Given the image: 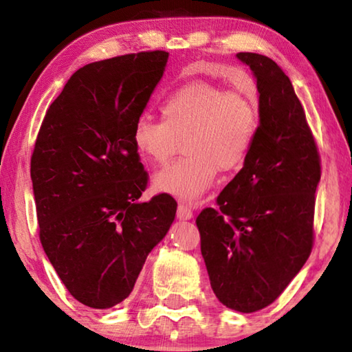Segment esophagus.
<instances>
[{
  "label": "esophagus",
  "instance_id": "esophagus-1",
  "mask_svg": "<svg viewBox=\"0 0 352 352\" xmlns=\"http://www.w3.org/2000/svg\"><path fill=\"white\" fill-rule=\"evenodd\" d=\"M177 217L180 220H190L192 219V210L188 205L180 204L178 205V210H177Z\"/></svg>",
  "mask_w": 352,
  "mask_h": 352
}]
</instances>
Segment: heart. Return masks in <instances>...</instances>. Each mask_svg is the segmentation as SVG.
Returning <instances> with one entry per match:
<instances>
[{
  "label": "heart",
  "mask_w": 352,
  "mask_h": 352,
  "mask_svg": "<svg viewBox=\"0 0 352 352\" xmlns=\"http://www.w3.org/2000/svg\"><path fill=\"white\" fill-rule=\"evenodd\" d=\"M163 119L141 115L133 127V144L155 164L168 163L184 140V155L153 175L155 192L195 204L220 170L245 162L259 126L254 100L208 82H192L170 93L162 104Z\"/></svg>",
  "instance_id": "heart-1"
}]
</instances>
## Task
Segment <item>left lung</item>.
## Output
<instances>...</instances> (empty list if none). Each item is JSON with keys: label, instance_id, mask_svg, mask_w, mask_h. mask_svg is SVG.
Wrapping results in <instances>:
<instances>
[{"label": "left lung", "instance_id": "1", "mask_svg": "<svg viewBox=\"0 0 352 352\" xmlns=\"http://www.w3.org/2000/svg\"><path fill=\"white\" fill-rule=\"evenodd\" d=\"M258 87L259 126L243 168L199 214L200 248L217 300L250 314L272 305L314 242L320 157L305 110L272 58L239 52Z\"/></svg>", "mask_w": 352, "mask_h": 352}]
</instances>
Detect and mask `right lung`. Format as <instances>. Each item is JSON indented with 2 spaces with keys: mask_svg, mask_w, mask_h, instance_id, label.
<instances>
[{
  "mask_svg": "<svg viewBox=\"0 0 352 352\" xmlns=\"http://www.w3.org/2000/svg\"><path fill=\"white\" fill-rule=\"evenodd\" d=\"M169 52L88 63L69 77L41 124L31 158L40 241L82 305L109 309L133 290L164 239L177 201H140L147 174L133 144L136 119L164 74Z\"/></svg>",
  "mask_w": 352,
  "mask_h": 352,
  "instance_id": "add662e5",
  "label": "right lung"
}]
</instances>
